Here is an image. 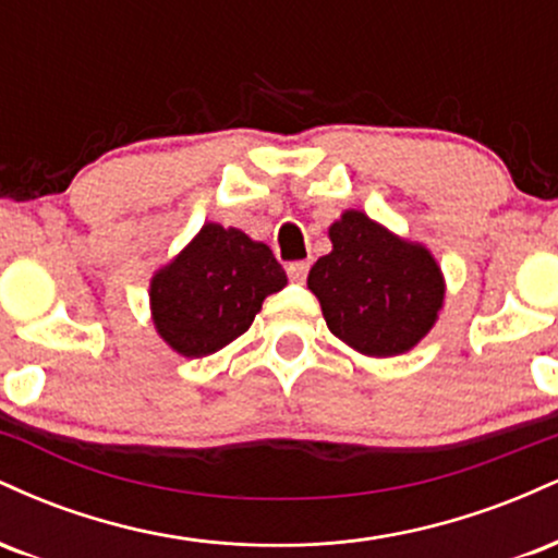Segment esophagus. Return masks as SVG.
<instances>
[{
  "label": "esophagus",
  "mask_w": 558,
  "mask_h": 558,
  "mask_svg": "<svg viewBox=\"0 0 558 558\" xmlns=\"http://www.w3.org/2000/svg\"><path fill=\"white\" fill-rule=\"evenodd\" d=\"M286 272L293 283H304L306 272H310V262H291V265L286 267Z\"/></svg>",
  "instance_id": "34e87169"
}]
</instances>
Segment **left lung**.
Returning a JSON list of instances; mask_svg holds the SVG:
<instances>
[{"label": "left lung", "instance_id": "8db88e82", "mask_svg": "<svg viewBox=\"0 0 558 558\" xmlns=\"http://www.w3.org/2000/svg\"><path fill=\"white\" fill-rule=\"evenodd\" d=\"M332 252L310 270L325 323L351 349L396 356L433 328L444 306V278L427 248L396 239L364 213L330 226Z\"/></svg>", "mask_w": 558, "mask_h": 558}]
</instances>
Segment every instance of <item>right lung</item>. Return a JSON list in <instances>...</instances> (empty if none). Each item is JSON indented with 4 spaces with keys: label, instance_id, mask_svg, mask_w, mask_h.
Returning a JSON list of instances; mask_svg holds the SVG:
<instances>
[{
    "label": "right lung",
    "instance_id": "obj_1",
    "mask_svg": "<svg viewBox=\"0 0 558 558\" xmlns=\"http://www.w3.org/2000/svg\"><path fill=\"white\" fill-rule=\"evenodd\" d=\"M288 283L270 246L207 222L151 280L159 336L183 356H209L248 330L262 301Z\"/></svg>",
    "mask_w": 558,
    "mask_h": 558
}]
</instances>
